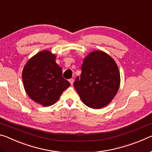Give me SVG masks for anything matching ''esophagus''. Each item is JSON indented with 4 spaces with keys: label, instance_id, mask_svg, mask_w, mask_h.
<instances>
[{
    "label": "esophagus",
    "instance_id": "34e87169",
    "mask_svg": "<svg viewBox=\"0 0 152 152\" xmlns=\"http://www.w3.org/2000/svg\"><path fill=\"white\" fill-rule=\"evenodd\" d=\"M74 78H71V79L69 80V82H70V83L71 84V85H72V84H73V83H74Z\"/></svg>",
    "mask_w": 152,
    "mask_h": 152
}]
</instances>
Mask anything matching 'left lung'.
<instances>
[{"label":"left lung","instance_id":"left-lung-1","mask_svg":"<svg viewBox=\"0 0 152 152\" xmlns=\"http://www.w3.org/2000/svg\"><path fill=\"white\" fill-rule=\"evenodd\" d=\"M80 78L74 86L84 104L92 109L106 107L117 94L120 72L113 58L102 51H93L84 58Z\"/></svg>","mask_w":152,"mask_h":152}]
</instances>
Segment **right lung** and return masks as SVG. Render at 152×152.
Listing matches in <instances>:
<instances>
[{
  "label": "right lung",
  "mask_w": 152,
  "mask_h": 152,
  "mask_svg": "<svg viewBox=\"0 0 152 152\" xmlns=\"http://www.w3.org/2000/svg\"><path fill=\"white\" fill-rule=\"evenodd\" d=\"M56 56L48 50L31 58L22 73L25 92L33 101L48 107L56 103L70 86L62 77V68L56 62Z\"/></svg>",
  "instance_id": "1"
}]
</instances>
